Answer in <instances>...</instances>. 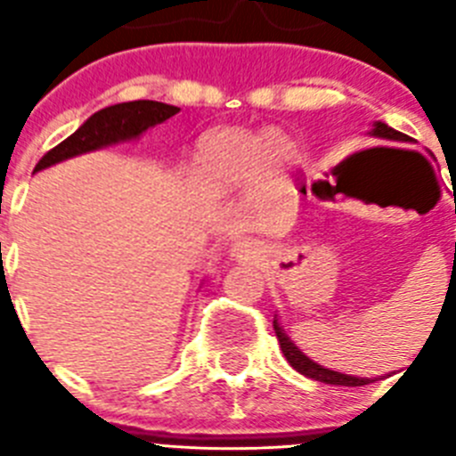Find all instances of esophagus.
Listing matches in <instances>:
<instances>
[{
  "instance_id": "esophagus-1",
  "label": "esophagus",
  "mask_w": 456,
  "mask_h": 456,
  "mask_svg": "<svg viewBox=\"0 0 456 456\" xmlns=\"http://www.w3.org/2000/svg\"><path fill=\"white\" fill-rule=\"evenodd\" d=\"M256 253V246H253V241L248 240H240L237 244H232L231 248V256L232 257H248Z\"/></svg>"
}]
</instances>
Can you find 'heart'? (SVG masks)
Returning <instances> with one entry per match:
<instances>
[{"instance_id": "b5f03b06", "label": "heart", "mask_w": 456, "mask_h": 456, "mask_svg": "<svg viewBox=\"0 0 456 456\" xmlns=\"http://www.w3.org/2000/svg\"><path fill=\"white\" fill-rule=\"evenodd\" d=\"M296 167V146L278 131H215L196 149L194 181L203 191L228 194L253 185L273 191L285 185Z\"/></svg>"}]
</instances>
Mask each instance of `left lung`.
<instances>
[{
  "mask_svg": "<svg viewBox=\"0 0 456 456\" xmlns=\"http://www.w3.org/2000/svg\"><path fill=\"white\" fill-rule=\"evenodd\" d=\"M370 135L379 137V140H387V142H411V137L404 135V133H400V131H395V128H391L389 124H384V122H373ZM273 328H275V337H278V341H280V348H282V354H285L287 362H289V364L294 366L300 375H305V378L316 379V382H325V384H337V387H362V384L375 382V379H370V378H354V375L339 373V370H330V369H325V366L316 364V362H312L307 354L300 353L298 346H296L294 341L287 337L285 330H282V325L278 323V319H273Z\"/></svg>",
  "mask_w": 456,
  "mask_h": 456,
  "instance_id": "8db88e82",
  "label": "left lung"
}]
</instances>
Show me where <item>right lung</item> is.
Masks as SVG:
<instances>
[{
  "mask_svg": "<svg viewBox=\"0 0 456 456\" xmlns=\"http://www.w3.org/2000/svg\"><path fill=\"white\" fill-rule=\"evenodd\" d=\"M178 110L181 108L162 102H146V99L103 108V110L87 117V122H83L67 140H62L61 144L53 146L52 151L45 153L33 174L62 160H69V158L83 156V153L99 151V149L119 144V142L137 140L142 133L153 128L156 124L167 122Z\"/></svg>",
  "mask_w": 456,
  "mask_h": 456,
  "instance_id": "1",
  "label": "right lung"
}]
</instances>
